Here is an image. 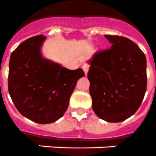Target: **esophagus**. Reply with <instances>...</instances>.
I'll return each mask as SVG.
<instances>
[{
  "mask_svg": "<svg viewBox=\"0 0 156 156\" xmlns=\"http://www.w3.org/2000/svg\"><path fill=\"white\" fill-rule=\"evenodd\" d=\"M82 69H83V70H84L85 75H87V74H88V71H89V66H88V65H86V64L83 65V66H82Z\"/></svg>",
  "mask_w": 156,
  "mask_h": 156,
  "instance_id": "esophagus-1",
  "label": "esophagus"
}]
</instances>
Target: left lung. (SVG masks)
Wrapping results in <instances>:
<instances>
[{"label":"left lung","instance_id":"8db88e82","mask_svg":"<svg viewBox=\"0 0 156 156\" xmlns=\"http://www.w3.org/2000/svg\"><path fill=\"white\" fill-rule=\"evenodd\" d=\"M112 46L87 61L93 110L108 122H121L140 106L147 89V61L138 45L105 35Z\"/></svg>","mask_w":156,"mask_h":156}]
</instances>
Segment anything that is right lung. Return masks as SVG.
<instances>
[{"mask_svg": "<svg viewBox=\"0 0 156 156\" xmlns=\"http://www.w3.org/2000/svg\"><path fill=\"white\" fill-rule=\"evenodd\" d=\"M46 36L29 38L12 53L9 61V92L23 116L45 125L64 115L82 69L71 70L44 57Z\"/></svg>", "mask_w": 156, "mask_h": 156, "instance_id": "1", "label": "right lung"}]
</instances>
